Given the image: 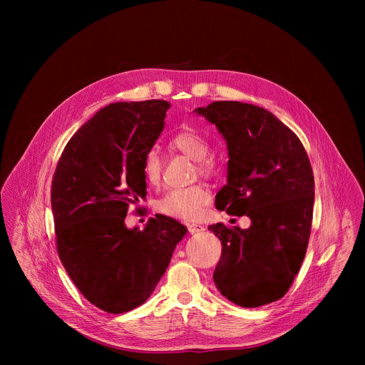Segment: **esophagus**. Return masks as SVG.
<instances>
[{"mask_svg":"<svg viewBox=\"0 0 365 365\" xmlns=\"http://www.w3.org/2000/svg\"><path fill=\"white\" fill-rule=\"evenodd\" d=\"M187 230L190 234H197V232L205 231V227L200 224H190V225H187Z\"/></svg>","mask_w":365,"mask_h":365,"instance_id":"esophagus-1","label":"esophagus"}]
</instances>
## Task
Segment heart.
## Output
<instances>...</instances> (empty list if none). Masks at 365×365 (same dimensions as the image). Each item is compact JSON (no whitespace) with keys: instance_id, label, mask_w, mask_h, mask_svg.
I'll use <instances>...</instances> for the list:
<instances>
[{"instance_id":"1","label":"heart","mask_w":365,"mask_h":365,"mask_svg":"<svg viewBox=\"0 0 365 365\" xmlns=\"http://www.w3.org/2000/svg\"><path fill=\"white\" fill-rule=\"evenodd\" d=\"M170 147L178 150L187 158L197 160L200 173L207 175L212 172V163L205 159L210 153V144L195 130L185 128L170 140ZM144 179L150 186H159L163 175V163L160 154L155 150L147 151L143 160ZM211 202V192L203 185H193L187 187L170 189L158 202V210L165 215L183 221L197 220L203 207Z\"/></svg>"}]
</instances>
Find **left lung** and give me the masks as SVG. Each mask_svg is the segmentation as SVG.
<instances>
[{"mask_svg": "<svg viewBox=\"0 0 365 365\" xmlns=\"http://www.w3.org/2000/svg\"><path fill=\"white\" fill-rule=\"evenodd\" d=\"M227 141V185L215 206L247 215V230L207 227L222 244L214 272L217 289L232 303L258 307L282 299L306 254L315 182L297 135L270 111L238 101L195 110Z\"/></svg>", "mask_w": 365, "mask_h": 365, "instance_id": "1", "label": "left lung"}]
</instances>
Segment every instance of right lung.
Listing matches in <instances>:
<instances>
[{
	"mask_svg": "<svg viewBox=\"0 0 365 365\" xmlns=\"http://www.w3.org/2000/svg\"><path fill=\"white\" fill-rule=\"evenodd\" d=\"M168 101L115 102L66 144L51 182L58 254L96 307L124 314L143 304L187 230L166 215L127 228L130 203L145 197L143 160L165 128Z\"/></svg>",
	"mask_w": 365,
	"mask_h": 365,
	"instance_id": "obj_1",
	"label": "right lung"
}]
</instances>
